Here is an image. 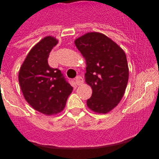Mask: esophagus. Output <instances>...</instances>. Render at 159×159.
Returning a JSON list of instances; mask_svg holds the SVG:
<instances>
[{"mask_svg":"<svg viewBox=\"0 0 159 159\" xmlns=\"http://www.w3.org/2000/svg\"><path fill=\"white\" fill-rule=\"evenodd\" d=\"M75 82H76V84H77V86H79V85H81L83 83V78H82L81 76H77V77H76Z\"/></svg>","mask_w":159,"mask_h":159,"instance_id":"34e87169","label":"esophagus"}]
</instances>
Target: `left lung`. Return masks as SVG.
Masks as SVG:
<instances>
[{
    "label": "left lung",
    "instance_id": "8db88e82",
    "mask_svg": "<svg viewBox=\"0 0 159 159\" xmlns=\"http://www.w3.org/2000/svg\"><path fill=\"white\" fill-rule=\"evenodd\" d=\"M74 43L86 60L85 81L92 89L87 106L96 113H108L120 103L128 83L125 53L112 39L98 32L85 34Z\"/></svg>",
    "mask_w": 159,
    "mask_h": 159
}]
</instances>
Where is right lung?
<instances>
[{
  "label": "right lung",
  "mask_w": 159,
  "mask_h": 159,
  "mask_svg": "<svg viewBox=\"0 0 159 159\" xmlns=\"http://www.w3.org/2000/svg\"><path fill=\"white\" fill-rule=\"evenodd\" d=\"M58 40L46 36L29 52L19 72V83L26 102L46 116L56 115L64 109L72 87L61 71L52 68L48 57Z\"/></svg>",
  "instance_id": "1"
}]
</instances>
